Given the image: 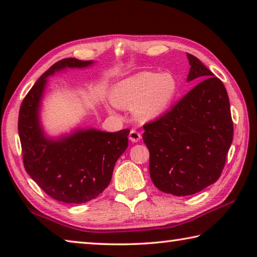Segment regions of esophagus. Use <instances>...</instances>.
<instances>
[{"label": "esophagus", "instance_id": "34e87169", "mask_svg": "<svg viewBox=\"0 0 257 257\" xmlns=\"http://www.w3.org/2000/svg\"><path fill=\"white\" fill-rule=\"evenodd\" d=\"M129 139L133 143H138L142 139V135L139 134L138 132H136V130L133 129L132 132H130V134H129Z\"/></svg>", "mask_w": 257, "mask_h": 257}]
</instances>
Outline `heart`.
Listing matches in <instances>:
<instances>
[{"mask_svg": "<svg viewBox=\"0 0 257 257\" xmlns=\"http://www.w3.org/2000/svg\"><path fill=\"white\" fill-rule=\"evenodd\" d=\"M177 90V79L172 73L142 71L116 82L111 90V99L116 106L134 108L137 119L150 121L164 114Z\"/></svg>", "mask_w": 257, "mask_h": 257, "instance_id": "b5f03b06", "label": "heart"}]
</instances>
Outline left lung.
I'll return each mask as SVG.
<instances>
[{"label": "left lung", "mask_w": 257, "mask_h": 257, "mask_svg": "<svg viewBox=\"0 0 257 257\" xmlns=\"http://www.w3.org/2000/svg\"><path fill=\"white\" fill-rule=\"evenodd\" d=\"M187 81H200L170 111L144 124L150 175L161 191L188 196L219 179L233 137L229 97L219 78L187 53Z\"/></svg>", "instance_id": "obj_1"}]
</instances>
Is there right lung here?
<instances>
[{
  "label": "right lung",
  "instance_id": "1",
  "mask_svg": "<svg viewBox=\"0 0 257 257\" xmlns=\"http://www.w3.org/2000/svg\"><path fill=\"white\" fill-rule=\"evenodd\" d=\"M94 63L75 58L58 61L35 82L19 111L18 132L26 171L49 196L68 204L89 202L103 193L115 162L128 147L129 129L106 133L78 127L51 137L43 127L41 110L49 77Z\"/></svg>",
  "mask_w": 257,
  "mask_h": 257
}]
</instances>
